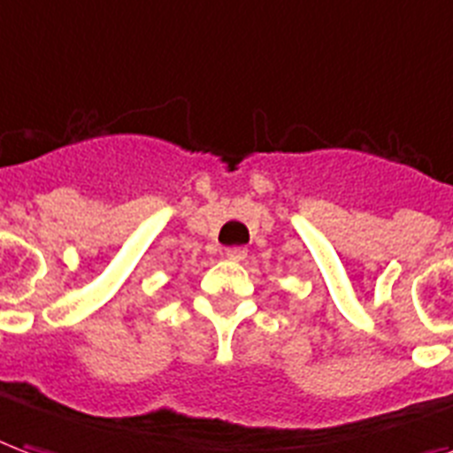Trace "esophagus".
I'll return each instance as SVG.
<instances>
[{"label":"esophagus","mask_w":453,"mask_h":453,"mask_svg":"<svg viewBox=\"0 0 453 453\" xmlns=\"http://www.w3.org/2000/svg\"><path fill=\"white\" fill-rule=\"evenodd\" d=\"M226 257L230 261H242L247 257V250L244 247H230V250H226Z\"/></svg>","instance_id":"34e87169"}]
</instances>
